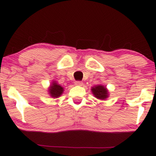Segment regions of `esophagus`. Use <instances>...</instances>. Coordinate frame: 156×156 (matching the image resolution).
<instances>
[{
    "mask_svg": "<svg viewBox=\"0 0 156 156\" xmlns=\"http://www.w3.org/2000/svg\"><path fill=\"white\" fill-rule=\"evenodd\" d=\"M74 84L76 86H82L83 84V82L81 81H76L74 82Z\"/></svg>",
    "mask_w": 156,
    "mask_h": 156,
    "instance_id": "1",
    "label": "esophagus"
}]
</instances>
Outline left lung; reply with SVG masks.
I'll return each instance as SVG.
<instances>
[{
  "label": "left lung",
  "instance_id": "left-lung-1",
  "mask_svg": "<svg viewBox=\"0 0 156 156\" xmlns=\"http://www.w3.org/2000/svg\"><path fill=\"white\" fill-rule=\"evenodd\" d=\"M92 93L96 98L100 100H105L108 97V91L104 86L99 84L92 87Z\"/></svg>",
  "mask_w": 156,
  "mask_h": 156
}]
</instances>
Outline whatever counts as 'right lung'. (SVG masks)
<instances>
[{
  "instance_id": "right-lung-1",
  "label": "right lung",
  "mask_w": 156,
  "mask_h": 156,
  "mask_svg": "<svg viewBox=\"0 0 156 156\" xmlns=\"http://www.w3.org/2000/svg\"><path fill=\"white\" fill-rule=\"evenodd\" d=\"M49 94L52 98H58L62 95L63 92V88L61 85L58 84L56 82H52L49 87Z\"/></svg>"
}]
</instances>
